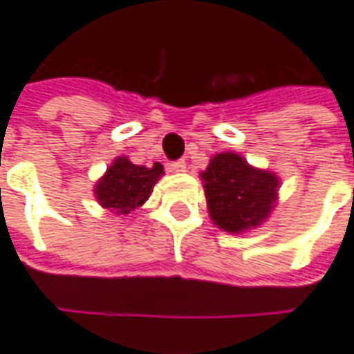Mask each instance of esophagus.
<instances>
[{"label":"esophagus","instance_id":"esophagus-1","mask_svg":"<svg viewBox=\"0 0 354 354\" xmlns=\"http://www.w3.org/2000/svg\"><path fill=\"white\" fill-rule=\"evenodd\" d=\"M170 172H184L186 170V162L184 160H174V162H170Z\"/></svg>","mask_w":354,"mask_h":354}]
</instances>
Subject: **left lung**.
<instances>
[{
  "label": "left lung",
  "instance_id": "1",
  "mask_svg": "<svg viewBox=\"0 0 354 354\" xmlns=\"http://www.w3.org/2000/svg\"><path fill=\"white\" fill-rule=\"evenodd\" d=\"M201 180L209 217L227 233L261 225L272 212L280 188L274 172L250 166L237 153L215 154Z\"/></svg>",
  "mask_w": 354,
  "mask_h": 354
}]
</instances>
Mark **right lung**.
I'll use <instances>...</instances> for the list:
<instances>
[{"label": "right lung", "instance_id": "obj_1", "mask_svg": "<svg viewBox=\"0 0 354 354\" xmlns=\"http://www.w3.org/2000/svg\"><path fill=\"white\" fill-rule=\"evenodd\" d=\"M165 174L160 162L151 168L133 165L127 156H117L102 180L95 184L93 194L97 201L115 215H129L140 207L153 194L154 184Z\"/></svg>", "mask_w": 354, "mask_h": 354}]
</instances>
